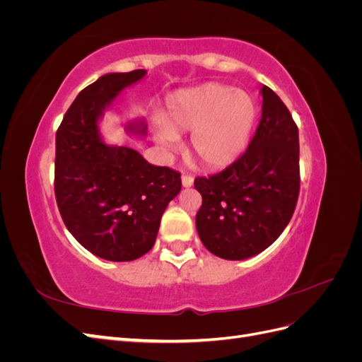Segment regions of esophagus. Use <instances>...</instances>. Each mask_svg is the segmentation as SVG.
Wrapping results in <instances>:
<instances>
[{
    "label": "esophagus",
    "mask_w": 362,
    "mask_h": 362,
    "mask_svg": "<svg viewBox=\"0 0 362 362\" xmlns=\"http://www.w3.org/2000/svg\"><path fill=\"white\" fill-rule=\"evenodd\" d=\"M181 182H182L184 187H192V185H193V177H190V175H182Z\"/></svg>",
    "instance_id": "1"
}]
</instances>
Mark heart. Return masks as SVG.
<instances>
[{
    "label": "heart",
    "instance_id": "obj_1",
    "mask_svg": "<svg viewBox=\"0 0 362 362\" xmlns=\"http://www.w3.org/2000/svg\"><path fill=\"white\" fill-rule=\"evenodd\" d=\"M257 116L258 105L247 92L206 83L168 98L157 140L173 148L178 134L192 133L190 156L206 169H221L243 154Z\"/></svg>",
    "mask_w": 362,
    "mask_h": 362
}]
</instances>
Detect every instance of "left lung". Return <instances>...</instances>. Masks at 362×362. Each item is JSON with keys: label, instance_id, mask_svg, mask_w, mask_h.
Here are the masks:
<instances>
[{"label": "left lung", "instance_id": "left-lung-1", "mask_svg": "<svg viewBox=\"0 0 362 362\" xmlns=\"http://www.w3.org/2000/svg\"><path fill=\"white\" fill-rule=\"evenodd\" d=\"M261 96V120L245 154L221 173L194 180L202 196L196 229L204 246L223 259L267 249L298 204V125L270 87L262 86Z\"/></svg>", "mask_w": 362, "mask_h": 362}]
</instances>
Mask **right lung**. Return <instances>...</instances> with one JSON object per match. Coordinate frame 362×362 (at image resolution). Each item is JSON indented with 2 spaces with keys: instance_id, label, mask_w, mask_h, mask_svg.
Instances as JSON below:
<instances>
[{
  "instance_id": "obj_1",
  "label": "right lung",
  "mask_w": 362,
  "mask_h": 362,
  "mask_svg": "<svg viewBox=\"0 0 362 362\" xmlns=\"http://www.w3.org/2000/svg\"><path fill=\"white\" fill-rule=\"evenodd\" d=\"M145 69L100 76L68 108L56 134L54 190L69 233L93 255L133 261L156 243L161 216L181 190V175L152 166L128 146L104 144L100 120ZM127 133L146 134L144 120H131Z\"/></svg>"
}]
</instances>
